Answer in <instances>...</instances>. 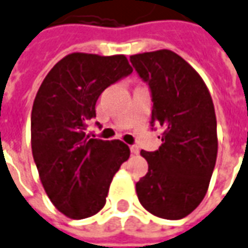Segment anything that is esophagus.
<instances>
[{
    "mask_svg": "<svg viewBox=\"0 0 248 248\" xmlns=\"http://www.w3.org/2000/svg\"><path fill=\"white\" fill-rule=\"evenodd\" d=\"M130 151H131V154H133V155H138L139 148L137 147V146H130Z\"/></svg>",
    "mask_w": 248,
    "mask_h": 248,
    "instance_id": "obj_1",
    "label": "esophagus"
}]
</instances>
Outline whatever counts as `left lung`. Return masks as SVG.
I'll return each mask as SVG.
<instances>
[{"mask_svg":"<svg viewBox=\"0 0 248 248\" xmlns=\"http://www.w3.org/2000/svg\"><path fill=\"white\" fill-rule=\"evenodd\" d=\"M152 93L151 124L164 133L157 151L142 155L148 172L137 183L139 202L164 219H181L208 192L218 151L212 96L199 72L170 49L131 55Z\"/></svg>","mask_w":248,"mask_h":248,"instance_id":"1","label":"left lung"}]
</instances>
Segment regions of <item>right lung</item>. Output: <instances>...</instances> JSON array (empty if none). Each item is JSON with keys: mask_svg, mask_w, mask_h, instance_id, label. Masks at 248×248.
Masks as SVG:
<instances>
[{"mask_svg": "<svg viewBox=\"0 0 248 248\" xmlns=\"http://www.w3.org/2000/svg\"><path fill=\"white\" fill-rule=\"evenodd\" d=\"M133 72L124 55L72 52L55 64L31 111V150L46 193L71 219L105 206L110 183L130 148L122 140L87 134L96 102L106 88Z\"/></svg>", "mask_w": 248, "mask_h": 248, "instance_id": "add662e5", "label": "right lung"}]
</instances>
